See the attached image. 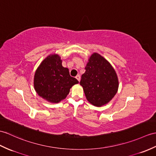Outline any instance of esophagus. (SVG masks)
Masks as SVG:
<instances>
[{"label": "esophagus", "mask_w": 156, "mask_h": 156, "mask_svg": "<svg viewBox=\"0 0 156 156\" xmlns=\"http://www.w3.org/2000/svg\"><path fill=\"white\" fill-rule=\"evenodd\" d=\"M76 78L79 82H80V75H77L76 76Z\"/></svg>", "instance_id": "1"}]
</instances>
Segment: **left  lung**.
<instances>
[{
  "mask_svg": "<svg viewBox=\"0 0 156 156\" xmlns=\"http://www.w3.org/2000/svg\"><path fill=\"white\" fill-rule=\"evenodd\" d=\"M80 84L87 100L95 106L108 104L118 92L119 82L114 68L100 54L93 53L85 67Z\"/></svg>",
  "mask_w": 156,
  "mask_h": 156,
  "instance_id": "left-lung-1",
  "label": "left lung"
}]
</instances>
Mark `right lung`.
<instances>
[{"instance_id": "add662e5", "label": "right lung", "mask_w": 156, "mask_h": 156, "mask_svg": "<svg viewBox=\"0 0 156 156\" xmlns=\"http://www.w3.org/2000/svg\"><path fill=\"white\" fill-rule=\"evenodd\" d=\"M78 81L70 76L69 70L62 65L58 54H50L43 60L35 72L36 92L49 102L58 103L65 99L72 86Z\"/></svg>"}]
</instances>
